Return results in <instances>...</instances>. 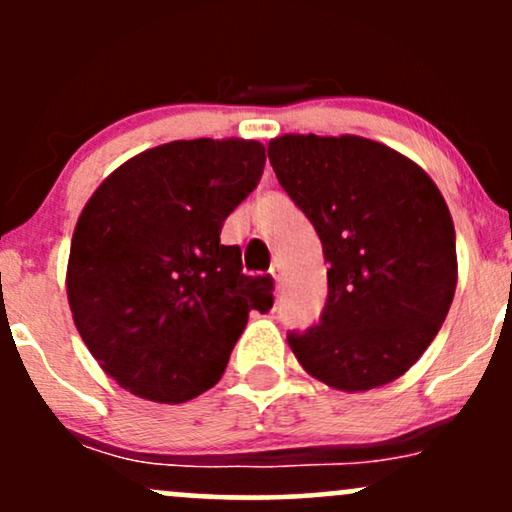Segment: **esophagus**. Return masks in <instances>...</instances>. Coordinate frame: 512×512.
Instances as JSON below:
<instances>
[{
  "label": "esophagus",
  "mask_w": 512,
  "mask_h": 512,
  "mask_svg": "<svg viewBox=\"0 0 512 512\" xmlns=\"http://www.w3.org/2000/svg\"><path fill=\"white\" fill-rule=\"evenodd\" d=\"M269 272H272V276L276 279V284H279L281 276H284V264H281L279 260H276V262L272 264V269H269Z\"/></svg>",
  "instance_id": "34e87169"
}]
</instances>
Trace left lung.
Returning a JSON list of instances; mask_svg holds the SVG:
<instances>
[{"mask_svg": "<svg viewBox=\"0 0 512 512\" xmlns=\"http://www.w3.org/2000/svg\"><path fill=\"white\" fill-rule=\"evenodd\" d=\"M267 154L330 262L320 322L289 332L291 351L337 390L392 383L428 349L455 296V226L436 182L351 134H284Z\"/></svg>", "mask_w": 512, "mask_h": 512, "instance_id": "left-lung-1", "label": "left lung"}]
</instances>
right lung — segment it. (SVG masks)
<instances>
[{"label": "right lung", "instance_id": "add662e5", "mask_svg": "<svg viewBox=\"0 0 512 512\" xmlns=\"http://www.w3.org/2000/svg\"><path fill=\"white\" fill-rule=\"evenodd\" d=\"M264 146L170 142L134 156L93 192L67 267L74 325L132 395L180 404L219 383L250 310L274 303L272 276L243 274L221 228L257 187Z\"/></svg>", "mask_w": 512, "mask_h": 512}]
</instances>
